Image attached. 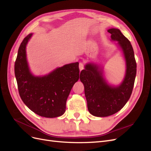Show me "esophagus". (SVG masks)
Here are the masks:
<instances>
[{
  "label": "esophagus",
  "instance_id": "esophagus-1",
  "mask_svg": "<svg viewBox=\"0 0 151 151\" xmlns=\"http://www.w3.org/2000/svg\"><path fill=\"white\" fill-rule=\"evenodd\" d=\"M83 69H84V64H83V63L80 62L79 63V70H80V71H81L82 70H83Z\"/></svg>",
  "mask_w": 151,
  "mask_h": 151
}]
</instances>
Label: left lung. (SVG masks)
<instances>
[{"label":"left lung","mask_w":151,"mask_h":151,"mask_svg":"<svg viewBox=\"0 0 151 151\" xmlns=\"http://www.w3.org/2000/svg\"><path fill=\"white\" fill-rule=\"evenodd\" d=\"M111 40L122 51L125 60V77L118 86L108 83L103 69L93 62L84 65L81 72L80 80L84 86V93L89 113L93 116L106 117L113 115L125 106L133 90L137 72V64L133 48L129 40L120 29L111 28Z\"/></svg>","instance_id":"left-lung-1"}]
</instances>
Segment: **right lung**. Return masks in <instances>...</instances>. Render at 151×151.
Wrapping results in <instances>:
<instances>
[{
    "label": "right lung",
    "instance_id": "right-lung-1",
    "mask_svg": "<svg viewBox=\"0 0 151 151\" xmlns=\"http://www.w3.org/2000/svg\"><path fill=\"white\" fill-rule=\"evenodd\" d=\"M33 33L22 41L14 65L18 91L22 101L32 111L46 118H55L65 111L66 101L73 86L79 80V62L58 67L42 76L30 71L26 45Z\"/></svg>",
    "mask_w": 151,
    "mask_h": 151
}]
</instances>
